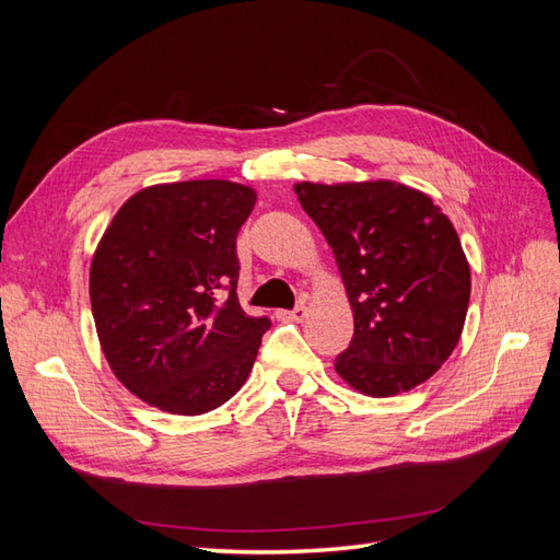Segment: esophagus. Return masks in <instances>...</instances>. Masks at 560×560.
Masks as SVG:
<instances>
[{"mask_svg":"<svg viewBox=\"0 0 560 560\" xmlns=\"http://www.w3.org/2000/svg\"><path fill=\"white\" fill-rule=\"evenodd\" d=\"M306 313H308V311H306V303L301 301L294 311H282V313H280V317H284V319H292V322H301L303 317H306Z\"/></svg>","mask_w":560,"mask_h":560,"instance_id":"1","label":"esophagus"}]
</instances>
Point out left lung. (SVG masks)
Masks as SVG:
<instances>
[{"mask_svg": "<svg viewBox=\"0 0 560 560\" xmlns=\"http://www.w3.org/2000/svg\"><path fill=\"white\" fill-rule=\"evenodd\" d=\"M325 235L352 306L354 334L336 374L369 397L409 393L460 341L469 264L451 219L397 182L294 184Z\"/></svg>", "mask_w": 560, "mask_h": 560, "instance_id": "8db88e82", "label": "left lung"}]
</instances>
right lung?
I'll return each instance as SVG.
<instances>
[{"instance_id": "right-lung-1", "label": "right lung", "mask_w": 560, "mask_h": 560, "mask_svg": "<svg viewBox=\"0 0 560 560\" xmlns=\"http://www.w3.org/2000/svg\"><path fill=\"white\" fill-rule=\"evenodd\" d=\"M254 202V189L226 179L147 186L100 241L91 261L100 346L149 406L200 416L247 381L270 327L235 294V238Z\"/></svg>"}]
</instances>
